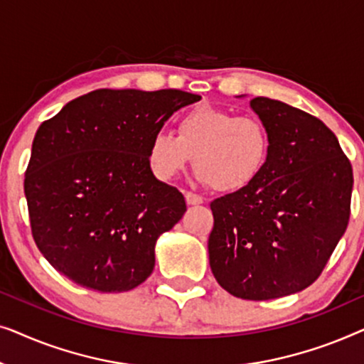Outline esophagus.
I'll return each mask as SVG.
<instances>
[{"instance_id": "esophagus-1", "label": "esophagus", "mask_w": 364, "mask_h": 364, "mask_svg": "<svg viewBox=\"0 0 364 364\" xmlns=\"http://www.w3.org/2000/svg\"><path fill=\"white\" fill-rule=\"evenodd\" d=\"M183 196H186V202L188 205H200V203H203V198L193 192H183Z\"/></svg>"}]
</instances>
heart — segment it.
Returning a JSON list of instances; mask_svg holds the SVG:
<instances>
[{
	"label": "heart",
	"instance_id": "obj_1",
	"mask_svg": "<svg viewBox=\"0 0 364 364\" xmlns=\"http://www.w3.org/2000/svg\"><path fill=\"white\" fill-rule=\"evenodd\" d=\"M176 132L157 131L147 146V166L162 182L186 171L196 156L198 181L223 193L240 192L258 181L272 154L270 131L260 117L213 106L183 112Z\"/></svg>",
	"mask_w": 364,
	"mask_h": 364
}]
</instances>
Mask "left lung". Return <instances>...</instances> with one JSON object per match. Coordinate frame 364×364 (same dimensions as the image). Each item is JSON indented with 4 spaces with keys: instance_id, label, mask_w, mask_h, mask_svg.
Wrapping results in <instances>:
<instances>
[{
    "instance_id": "obj_1",
    "label": "left lung",
    "mask_w": 364,
    "mask_h": 364,
    "mask_svg": "<svg viewBox=\"0 0 364 364\" xmlns=\"http://www.w3.org/2000/svg\"><path fill=\"white\" fill-rule=\"evenodd\" d=\"M250 107L270 131L272 154L255 183L210 203L208 260L223 290L260 301L321 275L350 220L353 168L318 117L268 97Z\"/></svg>"
}]
</instances>
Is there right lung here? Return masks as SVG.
<instances>
[{
	"mask_svg": "<svg viewBox=\"0 0 364 364\" xmlns=\"http://www.w3.org/2000/svg\"><path fill=\"white\" fill-rule=\"evenodd\" d=\"M200 96L178 89H97L39 126L24 196L44 258L77 285L127 291L156 265V242L187 210L152 176L147 146L173 112Z\"/></svg>",
	"mask_w": 364,
	"mask_h": 364,
	"instance_id": "right-lung-1",
	"label": "right lung"
}]
</instances>
